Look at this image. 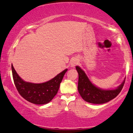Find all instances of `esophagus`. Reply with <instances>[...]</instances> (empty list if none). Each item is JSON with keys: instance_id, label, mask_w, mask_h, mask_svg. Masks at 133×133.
<instances>
[{"instance_id": "obj_1", "label": "esophagus", "mask_w": 133, "mask_h": 133, "mask_svg": "<svg viewBox=\"0 0 133 133\" xmlns=\"http://www.w3.org/2000/svg\"><path fill=\"white\" fill-rule=\"evenodd\" d=\"M79 62V60L77 59V58H74V59H72L71 62V66L72 67V68H74V67H75L76 65L78 64Z\"/></svg>"}]
</instances>
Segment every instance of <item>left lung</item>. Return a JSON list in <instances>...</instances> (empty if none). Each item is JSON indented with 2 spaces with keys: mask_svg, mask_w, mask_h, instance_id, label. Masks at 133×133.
I'll use <instances>...</instances> for the list:
<instances>
[{
  "mask_svg": "<svg viewBox=\"0 0 133 133\" xmlns=\"http://www.w3.org/2000/svg\"><path fill=\"white\" fill-rule=\"evenodd\" d=\"M79 74L78 91L84 100L92 104H104L113 99L119 94L125 80L117 89L114 90H103L92 84L87 77L85 72L79 67H76Z\"/></svg>",
  "mask_w": 133,
  "mask_h": 133,
  "instance_id": "left-lung-1",
  "label": "left lung"
}]
</instances>
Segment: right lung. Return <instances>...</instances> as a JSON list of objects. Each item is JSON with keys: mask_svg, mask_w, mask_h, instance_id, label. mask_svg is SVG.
<instances>
[{"mask_svg": "<svg viewBox=\"0 0 133 133\" xmlns=\"http://www.w3.org/2000/svg\"><path fill=\"white\" fill-rule=\"evenodd\" d=\"M67 71L68 69H65L47 82L34 84L24 81L12 65L14 82L18 92L23 98L35 104H45L54 98L57 94L61 82Z\"/></svg>", "mask_w": 133, "mask_h": 133, "instance_id": "add662e5", "label": "right lung"}]
</instances>
